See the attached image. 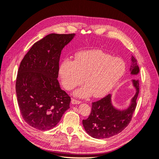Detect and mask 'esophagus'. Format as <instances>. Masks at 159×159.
I'll return each mask as SVG.
<instances>
[{"mask_svg": "<svg viewBox=\"0 0 159 159\" xmlns=\"http://www.w3.org/2000/svg\"><path fill=\"white\" fill-rule=\"evenodd\" d=\"M71 103L74 104V105L80 104V103H81V102H80V101H78V100L75 99H71Z\"/></svg>", "mask_w": 159, "mask_h": 159, "instance_id": "1", "label": "esophagus"}]
</instances>
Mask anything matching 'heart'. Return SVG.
<instances>
[{"label": "heart", "mask_w": 159, "mask_h": 159, "mask_svg": "<svg viewBox=\"0 0 159 159\" xmlns=\"http://www.w3.org/2000/svg\"><path fill=\"white\" fill-rule=\"evenodd\" d=\"M125 69V63L120 57L100 50H89L77 54L74 61L64 60L58 72L66 90H72L84 81L86 85L77 90L75 96L87 98L92 93L94 98H101L113 88Z\"/></svg>", "instance_id": "b5f03b06"}]
</instances>
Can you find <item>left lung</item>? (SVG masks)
Instances as JSON below:
<instances>
[{
  "mask_svg": "<svg viewBox=\"0 0 159 159\" xmlns=\"http://www.w3.org/2000/svg\"><path fill=\"white\" fill-rule=\"evenodd\" d=\"M130 71L132 75L139 73L137 60L131 57ZM136 93L131 101L129 107L119 110L113 107L111 103V95L92 103L91 111L87 119L83 120V125L85 131L95 139H107L121 133L131 121L133 114L137 106V99L139 92L138 80H132Z\"/></svg>",
  "mask_w": 159,
  "mask_h": 159,
  "instance_id": "obj_1",
  "label": "left lung"
}]
</instances>
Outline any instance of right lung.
<instances>
[{
  "mask_svg": "<svg viewBox=\"0 0 159 159\" xmlns=\"http://www.w3.org/2000/svg\"><path fill=\"white\" fill-rule=\"evenodd\" d=\"M75 34H50L36 42L24 57L16 80L17 102L25 122L40 131L56 127L71 99L58 81L61 52Z\"/></svg>",
  "mask_w": 159,
  "mask_h": 159,
  "instance_id": "1",
  "label": "right lung"
}]
</instances>
